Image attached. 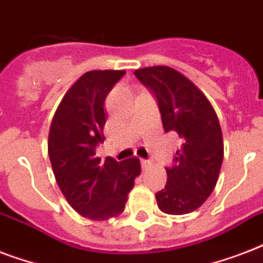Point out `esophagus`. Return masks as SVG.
<instances>
[{"mask_svg": "<svg viewBox=\"0 0 263 263\" xmlns=\"http://www.w3.org/2000/svg\"><path fill=\"white\" fill-rule=\"evenodd\" d=\"M140 164H142V168L147 169L150 165H152V161L148 160H140Z\"/></svg>", "mask_w": 263, "mask_h": 263, "instance_id": "esophagus-1", "label": "esophagus"}]
</instances>
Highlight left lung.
I'll use <instances>...</instances> for the list:
<instances>
[{
	"label": "left lung",
	"mask_w": 263,
	"mask_h": 263,
	"mask_svg": "<svg viewBox=\"0 0 263 263\" xmlns=\"http://www.w3.org/2000/svg\"><path fill=\"white\" fill-rule=\"evenodd\" d=\"M135 76L156 95L165 132L181 139L175 164L166 168V185L156 194L157 204L172 216L194 212L216 187L224 158L216 110L206 95L173 68H142Z\"/></svg>",
	"instance_id": "obj_1"
}]
</instances>
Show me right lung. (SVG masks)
<instances>
[{
  "instance_id": "obj_1",
  "label": "right lung",
  "mask_w": 263,
  "mask_h": 263,
  "mask_svg": "<svg viewBox=\"0 0 263 263\" xmlns=\"http://www.w3.org/2000/svg\"><path fill=\"white\" fill-rule=\"evenodd\" d=\"M125 71H90L67 91L51 120L47 150L60 190L80 216L105 221L121 214L134 181L140 175L136 157L117 162L101 158L105 99Z\"/></svg>"
}]
</instances>
